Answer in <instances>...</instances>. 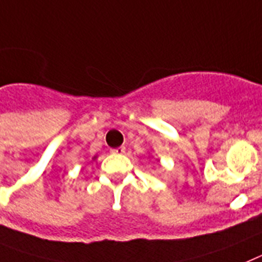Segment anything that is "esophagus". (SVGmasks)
Returning <instances> with one entry per match:
<instances>
[{"mask_svg":"<svg viewBox=\"0 0 262 262\" xmlns=\"http://www.w3.org/2000/svg\"><path fill=\"white\" fill-rule=\"evenodd\" d=\"M111 153L112 154H124L125 146H120V147H116V149H112L111 150Z\"/></svg>","mask_w":262,"mask_h":262,"instance_id":"34e87169","label":"esophagus"}]
</instances>
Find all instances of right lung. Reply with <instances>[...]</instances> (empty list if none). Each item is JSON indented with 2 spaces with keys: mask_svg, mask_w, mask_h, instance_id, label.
Here are the masks:
<instances>
[{
  "mask_svg": "<svg viewBox=\"0 0 262 262\" xmlns=\"http://www.w3.org/2000/svg\"><path fill=\"white\" fill-rule=\"evenodd\" d=\"M92 159H93V161H96V159H97V156H95V157H93Z\"/></svg>",
  "mask_w": 262,
  "mask_h": 262,
  "instance_id": "add662e5",
  "label": "right lung"
}]
</instances>
